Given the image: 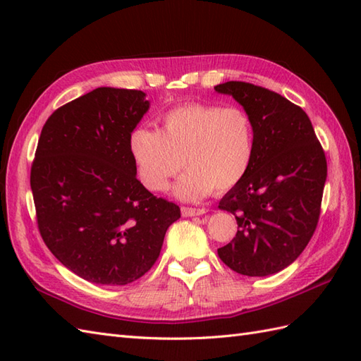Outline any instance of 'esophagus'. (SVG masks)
<instances>
[{
    "mask_svg": "<svg viewBox=\"0 0 361 361\" xmlns=\"http://www.w3.org/2000/svg\"><path fill=\"white\" fill-rule=\"evenodd\" d=\"M181 214L185 217H197L206 214V209L204 208H181Z\"/></svg>",
    "mask_w": 361,
    "mask_h": 361,
    "instance_id": "34e87169",
    "label": "esophagus"
}]
</instances>
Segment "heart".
I'll use <instances>...</instances> for the list:
<instances>
[{
    "instance_id": "b5f03b06",
    "label": "heart",
    "mask_w": 361,
    "mask_h": 361,
    "mask_svg": "<svg viewBox=\"0 0 361 361\" xmlns=\"http://www.w3.org/2000/svg\"><path fill=\"white\" fill-rule=\"evenodd\" d=\"M128 152L137 178L152 192L166 190L183 169L173 194L185 202L234 188L255 157V126L240 106L188 104L167 111L161 130L136 127Z\"/></svg>"
}]
</instances>
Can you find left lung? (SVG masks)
<instances>
[{"mask_svg": "<svg viewBox=\"0 0 361 361\" xmlns=\"http://www.w3.org/2000/svg\"><path fill=\"white\" fill-rule=\"evenodd\" d=\"M214 90L233 96L255 126L250 171L219 203L239 228L217 252L235 273L264 278L293 264L315 233L327 178L324 150L305 111L274 91L247 82Z\"/></svg>", "mask_w": 361, "mask_h": 361, "instance_id": "left-lung-1", "label": "left lung"}]
</instances>
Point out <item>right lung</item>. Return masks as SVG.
Returning a JSON list of instances; mask_svg holds the SVG:
<instances>
[{
    "label": "right lung",
    "instance_id": "1",
    "mask_svg": "<svg viewBox=\"0 0 361 361\" xmlns=\"http://www.w3.org/2000/svg\"><path fill=\"white\" fill-rule=\"evenodd\" d=\"M137 90L101 87L54 111L30 169L38 229L68 270L127 286L155 264L180 208L136 178L128 136L149 111Z\"/></svg>",
    "mask_w": 361,
    "mask_h": 361
}]
</instances>
